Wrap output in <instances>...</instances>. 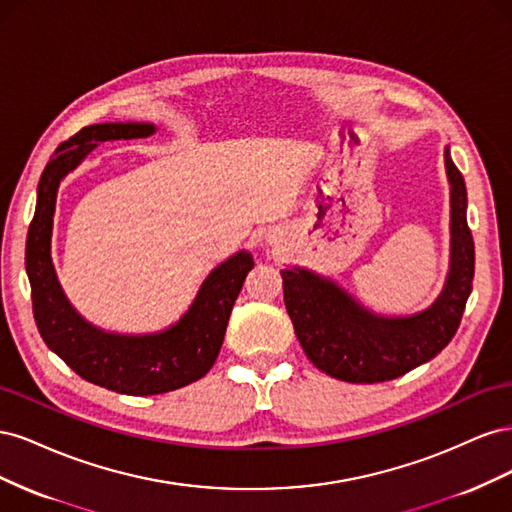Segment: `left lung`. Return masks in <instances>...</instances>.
<instances>
[{
  "label": "left lung",
  "mask_w": 512,
  "mask_h": 512,
  "mask_svg": "<svg viewBox=\"0 0 512 512\" xmlns=\"http://www.w3.org/2000/svg\"><path fill=\"white\" fill-rule=\"evenodd\" d=\"M451 181V273L438 301L410 318H378L333 282L305 269H286L284 301L307 359L331 378L352 384L395 380L433 359L459 329L474 280V239L468 192L459 168L444 153Z\"/></svg>",
  "instance_id": "1"
}]
</instances>
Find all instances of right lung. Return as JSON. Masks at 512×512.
I'll list each match as a JSON object with an SVG mask.
<instances>
[{
	"label": "right lung",
	"instance_id": "add662e5",
	"mask_svg": "<svg viewBox=\"0 0 512 512\" xmlns=\"http://www.w3.org/2000/svg\"><path fill=\"white\" fill-rule=\"evenodd\" d=\"M151 123H98L70 136L46 164L38 203L29 224L25 269L32 286L38 331L59 359L83 380L123 395H158L203 378L218 359L226 324L254 260L239 252L215 269L200 288L190 312L158 335L126 337L104 333L74 312L59 288L51 262V230L59 181L100 141L145 138Z\"/></svg>",
	"mask_w": 512,
	"mask_h": 512
}]
</instances>
